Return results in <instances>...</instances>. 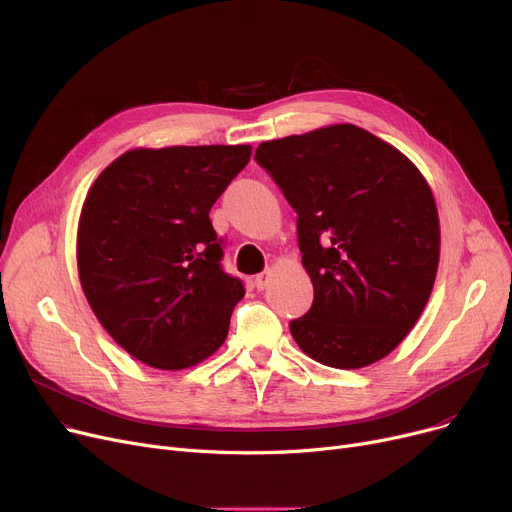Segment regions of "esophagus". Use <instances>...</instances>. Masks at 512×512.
Instances as JSON below:
<instances>
[{"label":"esophagus","instance_id":"34e87169","mask_svg":"<svg viewBox=\"0 0 512 512\" xmlns=\"http://www.w3.org/2000/svg\"><path fill=\"white\" fill-rule=\"evenodd\" d=\"M270 270H264V273H260V275H256L254 277V287L258 289V291H264L266 287H268V283H270Z\"/></svg>","mask_w":512,"mask_h":512}]
</instances>
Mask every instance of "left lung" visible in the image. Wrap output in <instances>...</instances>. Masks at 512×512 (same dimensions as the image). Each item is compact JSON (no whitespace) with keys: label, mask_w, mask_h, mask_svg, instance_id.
I'll use <instances>...</instances> for the list:
<instances>
[{"label":"left lung","mask_w":512,"mask_h":512,"mask_svg":"<svg viewBox=\"0 0 512 512\" xmlns=\"http://www.w3.org/2000/svg\"><path fill=\"white\" fill-rule=\"evenodd\" d=\"M254 161L297 213L312 308L289 322L316 362L355 370L393 351L424 312L440 223L424 175L395 146L337 124L262 142Z\"/></svg>","instance_id":"8db88e82"}]
</instances>
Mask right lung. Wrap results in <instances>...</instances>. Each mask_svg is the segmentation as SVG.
Returning a JSON list of instances; mask_svg holds the SVG:
<instances>
[{"mask_svg":"<svg viewBox=\"0 0 512 512\" xmlns=\"http://www.w3.org/2000/svg\"><path fill=\"white\" fill-rule=\"evenodd\" d=\"M250 155L248 144L136 148L88 190L80 283L103 328L140 362L184 370L223 345L246 289L223 270L208 213Z\"/></svg>","mask_w":512,"mask_h":512,"instance_id":"add662e5","label":"right lung"}]
</instances>
